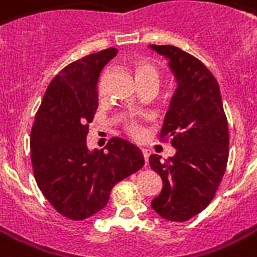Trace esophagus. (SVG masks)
Instances as JSON below:
<instances>
[{
	"label": "esophagus",
	"instance_id": "1",
	"mask_svg": "<svg viewBox=\"0 0 257 257\" xmlns=\"http://www.w3.org/2000/svg\"><path fill=\"white\" fill-rule=\"evenodd\" d=\"M142 155H144V159H145V166L148 165V159H149V151L148 149H142Z\"/></svg>",
	"mask_w": 257,
	"mask_h": 257
}]
</instances>
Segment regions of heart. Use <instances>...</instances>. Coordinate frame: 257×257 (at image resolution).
<instances>
[{"instance_id": "obj_1", "label": "heart", "mask_w": 257, "mask_h": 257, "mask_svg": "<svg viewBox=\"0 0 257 257\" xmlns=\"http://www.w3.org/2000/svg\"><path fill=\"white\" fill-rule=\"evenodd\" d=\"M134 71L139 84L148 82V81H154L158 84L159 81V71L158 68L148 59H139L134 64ZM123 129L128 132L131 137L141 138L144 135V126L141 125V122L135 118H128L123 120Z\"/></svg>"}]
</instances>
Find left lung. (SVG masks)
<instances>
[{
    "label": "left lung",
    "mask_w": 257,
    "mask_h": 257,
    "mask_svg": "<svg viewBox=\"0 0 257 257\" xmlns=\"http://www.w3.org/2000/svg\"><path fill=\"white\" fill-rule=\"evenodd\" d=\"M169 58L178 81L161 131L176 155L161 161L151 155L152 171L162 178V190L152 209L171 222H186L216 195L229 158V128L216 78L199 59L173 45H151Z\"/></svg>",
    "instance_id": "left-lung-1"
}]
</instances>
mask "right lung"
Here are the masks:
<instances>
[{"label": "right lung", "mask_w": 257, "mask_h": 257, "mask_svg": "<svg viewBox=\"0 0 257 257\" xmlns=\"http://www.w3.org/2000/svg\"><path fill=\"white\" fill-rule=\"evenodd\" d=\"M116 49L71 62L48 85L31 129L34 178L59 215L84 220L106 206L112 188L138 172V146L111 138L106 151L89 152L86 138L98 108V78Z\"/></svg>", "instance_id": "right-lung-1"}]
</instances>
